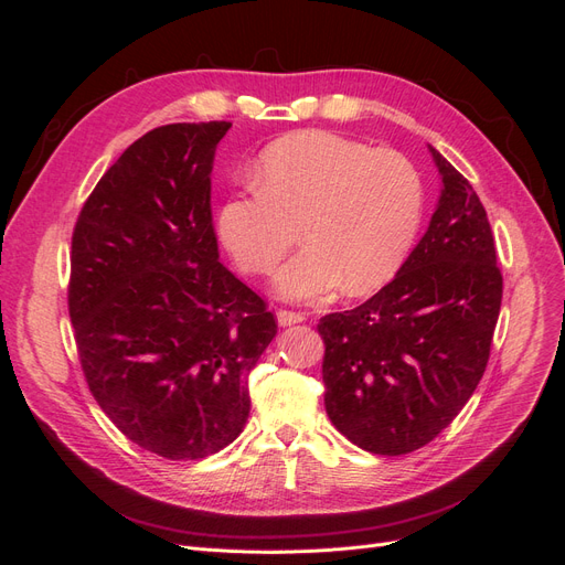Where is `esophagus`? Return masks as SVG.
Listing matches in <instances>:
<instances>
[{
	"instance_id": "obj_1",
	"label": "esophagus",
	"mask_w": 565,
	"mask_h": 565,
	"mask_svg": "<svg viewBox=\"0 0 565 565\" xmlns=\"http://www.w3.org/2000/svg\"><path fill=\"white\" fill-rule=\"evenodd\" d=\"M278 324H297V322H303L306 320V313L301 311H289V309H278Z\"/></svg>"
}]
</instances>
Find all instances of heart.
I'll return each mask as SVG.
<instances>
[{"label":"heart","instance_id":"1","mask_svg":"<svg viewBox=\"0 0 565 565\" xmlns=\"http://www.w3.org/2000/svg\"><path fill=\"white\" fill-rule=\"evenodd\" d=\"M254 181L221 200L218 241L249 276H270L299 226L306 247L278 276L280 295L292 299L322 297L339 285L347 295L374 292L396 276L422 224L415 164L332 131L273 141Z\"/></svg>","mask_w":565,"mask_h":565}]
</instances>
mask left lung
Segmentation results:
<instances>
[{"label":"left lung","mask_w":565,"mask_h":565,"mask_svg":"<svg viewBox=\"0 0 565 565\" xmlns=\"http://www.w3.org/2000/svg\"><path fill=\"white\" fill-rule=\"evenodd\" d=\"M443 191L429 231L388 285L322 316L324 409L374 455L431 443L481 382L502 306V273L486 207L431 148Z\"/></svg>","instance_id":"8db88e82"}]
</instances>
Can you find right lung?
Returning <instances> with one entry per match:
<instances>
[{
  "label": "right lung",
  "instance_id": "1",
  "mask_svg": "<svg viewBox=\"0 0 565 565\" xmlns=\"http://www.w3.org/2000/svg\"><path fill=\"white\" fill-rule=\"evenodd\" d=\"M231 122L164 125L100 177L73 231L67 313L84 380L136 446L167 459L226 448L247 374L278 332L218 262L214 152Z\"/></svg>",
  "mask_w": 565,
  "mask_h": 565
}]
</instances>
